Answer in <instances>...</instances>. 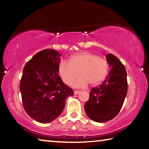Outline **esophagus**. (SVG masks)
<instances>
[{
    "instance_id": "obj_1",
    "label": "esophagus",
    "mask_w": 149,
    "mask_h": 149,
    "mask_svg": "<svg viewBox=\"0 0 149 149\" xmlns=\"http://www.w3.org/2000/svg\"><path fill=\"white\" fill-rule=\"evenodd\" d=\"M80 93H81V91H74V95H78V94H79Z\"/></svg>"
}]
</instances>
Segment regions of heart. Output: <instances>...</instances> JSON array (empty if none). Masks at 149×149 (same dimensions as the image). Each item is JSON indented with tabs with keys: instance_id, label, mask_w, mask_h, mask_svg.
I'll return each mask as SVG.
<instances>
[{
	"instance_id": "heart-1",
	"label": "heart",
	"mask_w": 149,
	"mask_h": 149,
	"mask_svg": "<svg viewBox=\"0 0 149 149\" xmlns=\"http://www.w3.org/2000/svg\"><path fill=\"white\" fill-rule=\"evenodd\" d=\"M109 63L105 59L90 52H81L73 54L69 61H62L58 65V73L63 81L70 85L79 75L81 77L73 86L85 87L90 83L97 85L106 77Z\"/></svg>"
}]
</instances>
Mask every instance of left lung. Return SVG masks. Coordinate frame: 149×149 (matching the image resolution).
<instances>
[{
    "label": "left lung",
    "mask_w": 149,
    "mask_h": 149,
    "mask_svg": "<svg viewBox=\"0 0 149 149\" xmlns=\"http://www.w3.org/2000/svg\"><path fill=\"white\" fill-rule=\"evenodd\" d=\"M112 67L102 84L92 88L84 110L91 120L103 123L113 119L119 113L127 94V71L117 57L106 55Z\"/></svg>",
    "instance_id": "obj_1"
}]
</instances>
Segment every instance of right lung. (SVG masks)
I'll list each match as a JSON object with an SVG mask.
<instances>
[{"label":"right lung","mask_w":149,"mask_h":149,"mask_svg":"<svg viewBox=\"0 0 149 149\" xmlns=\"http://www.w3.org/2000/svg\"><path fill=\"white\" fill-rule=\"evenodd\" d=\"M61 54L52 49L36 53L23 68L20 82L23 107L37 122L49 123L60 115L66 100L74 95L58 76Z\"/></svg>","instance_id":"1"}]
</instances>
